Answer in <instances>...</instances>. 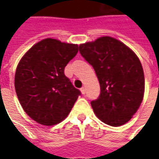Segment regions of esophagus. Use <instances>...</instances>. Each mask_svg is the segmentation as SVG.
Masks as SVG:
<instances>
[{
  "mask_svg": "<svg viewBox=\"0 0 159 159\" xmlns=\"http://www.w3.org/2000/svg\"><path fill=\"white\" fill-rule=\"evenodd\" d=\"M80 91H81V93H82L83 95H85V94H86V88H85V87H82V88L80 89Z\"/></svg>",
  "mask_w": 159,
  "mask_h": 159,
  "instance_id": "esophagus-1",
  "label": "esophagus"
}]
</instances>
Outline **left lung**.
Listing matches in <instances>:
<instances>
[{
    "mask_svg": "<svg viewBox=\"0 0 159 159\" xmlns=\"http://www.w3.org/2000/svg\"><path fill=\"white\" fill-rule=\"evenodd\" d=\"M79 48L100 83V95L91 102L96 116L112 126L125 124L143 98L144 74L139 58L124 43L107 36Z\"/></svg>",
    "mask_w": 159,
    "mask_h": 159,
    "instance_id": "8db88e82",
    "label": "left lung"
}]
</instances>
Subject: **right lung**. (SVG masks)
<instances>
[{"label": "right lung", "mask_w": 159, "mask_h": 159, "mask_svg": "<svg viewBox=\"0 0 159 159\" xmlns=\"http://www.w3.org/2000/svg\"><path fill=\"white\" fill-rule=\"evenodd\" d=\"M78 53V45L55 39L32 47L16 67L15 89L29 117L41 125H54L70 113L79 95L64 68Z\"/></svg>", "instance_id": "right-lung-1"}]
</instances>
